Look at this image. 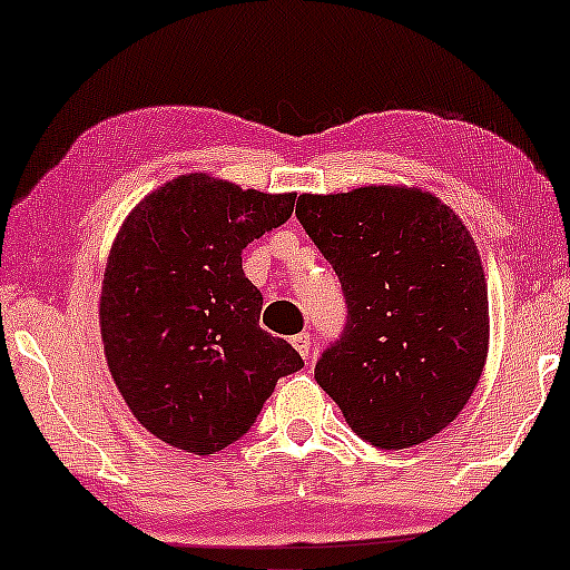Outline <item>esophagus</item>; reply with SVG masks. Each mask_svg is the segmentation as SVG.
<instances>
[{"instance_id": "obj_1", "label": "esophagus", "mask_w": 570, "mask_h": 570, "mask_svg": "<svg viewBox=\"0 0 570 570\" xmlns=\"http://www.w3.org/2000/svg\"><path fill=\"white\" fill-rule=\"evenodd\" d=\"M291 345H293L295 350H298L301 357H306V361H308V355H311V334H308V332L295 334V337L291 340Z\"/></svg>"}]
</instances>
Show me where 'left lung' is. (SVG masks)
<instances>
[{
	"label": "left lung",
	"mask_w": 570,
	"mask_h": 570,
	"mask_svg": "<svg viewBox=\"0 0 570 570\" xmlns=\"http://www.w3.org/2000/svg\"><path fill=\"white\" fill-rule=\"evenodd\" d=\"M295 215L337 272L347 326L314 379L373 446H417L456 420L485 368L490 316L478 246L415 186L301 194Z\"/></svg>",
	"instance_id": "obj_1"
}]
</instances>
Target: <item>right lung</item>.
<instances>
[{
  "instance_id": "1",
  "label": "right lung",
  "mask_w": 570,
  "mask_h": 570,
  "mask_svg": "<svg viewBox=\"0 0 570 570\" xmlns=\"http://www.w3.org/2000/svg\"><path fill=\"white\" fill-rule=\"evenodd\" d=\"M295 194L184 174L147 194L116 233L100 340L116 389L168 446L215 454L254 425L277 379L303 365L259 326L240 252L293 215Z\"/></svg>"
}]
</instances>
